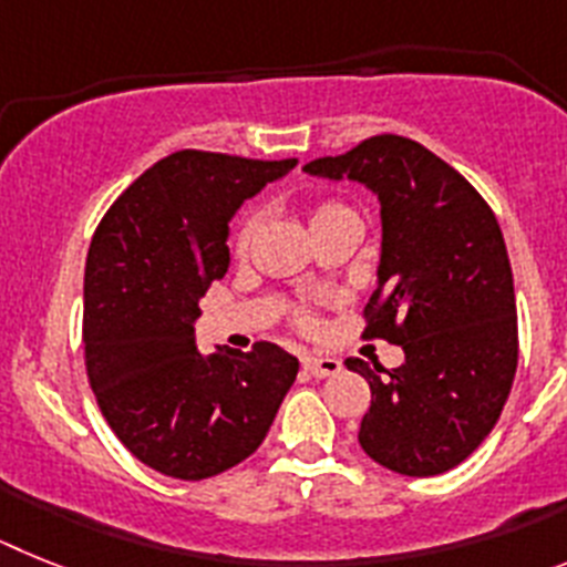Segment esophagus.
Listing matches in <instances>:
<instances>
[{
    "label": "esophagus",
    "mask_w": 567,
    "mask_h": 567,
    "mask_svg": "<svg viewBox=\"0 0 567 567\" xmlns=\"http://www.w3.org/2000/svg\"><path fill=\"white\" fill-rule=\"evenodd\" d=\"M302 368H305V373H311V377H317V379H324V377H333V373L342 371V362L333 357H305Z\"/></svg>",
    "instance_id": "esophagus-1"
}]
</instances>
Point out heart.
I'll list each match as a JSON object with an SVG mask.
<instances>
[{
	"label": "heart",
	"mask_w": 567,
	"mask_h": 567,
	"mask_svg": "<svg viewBox=\"0 0 567 567\" xmlns=\"http://www.w3.org/2000/svg\"><path fill=\"white\" fill-rule=\"evenodd\" d=\"M339 216H353L351 210L344 208V205H339V202H322V205H317L311 214V228L319 223H328V219H339ZM256 228H259V214L256 210H250V214L243 216V223L236 225V234H234V250L236 254H245V250L250 248V243H254L256 236ZM297 324L299 328H311L313 324V317L308 311H297Z\"/></svg>",
	"instance_id": "obj_1"
}]
</instances>
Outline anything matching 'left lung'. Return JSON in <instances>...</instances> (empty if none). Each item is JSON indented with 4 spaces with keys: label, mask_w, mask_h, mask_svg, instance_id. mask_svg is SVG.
I'll use <instances>...</instances> for the list:
<instances>
[{
    "label": "left lung",
    "mask_w": 567,
    "mask_h": 567,
    "mask_svg": "<svg viewBox=\"0 0 567 567\" xmlns=\"http://www.w3.org/2000/svg\"><path fill=\"white\" fill-rule=\"evenodd\" d=\"M305 174L348 176L379 199L365 337L402 344L405 362H344L371 385L359 445L396 474H445L496 425L519 359L514 274L494 210L460 171L396 134L308 162Z\"/></svg>",
    "instance_id": "left-lung-1"
}]
</instances>
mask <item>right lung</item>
<instances>
[{
  "label": "right lung",
  "mask_w": 567,
  "mask_h": 567,
  "mask_svg": "<svg viewBox=\"0 0 567 567\" xmlns=\"http://www.w3.org/2000/svg\"><path fill=\"white\" fill-rule=\"evenodd\" d=\"M297 159L176 151L113 202L85 262V368L122 445L174 480L248 460L274 425L299 359L279 344L202 357L194 322L228 274V223Z\"/></svg>",
  "instance_id": "1"
}]
</instances>
